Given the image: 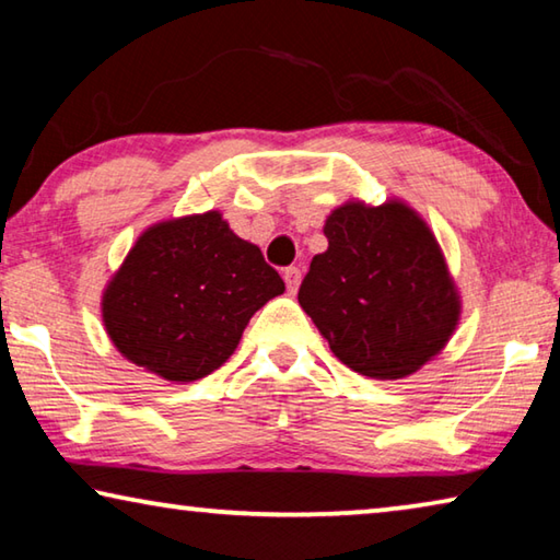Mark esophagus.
<instances>
[{
  "label": "esophagus",
  "instance_id": "obj_1",
  "mask_svg": "<svg viewBox=\"0 0 560 560\" xmlns=\"http://www.w3.org/2000/svg\"><path fill=\"white\" fill-rule=\"evenodd\" d=\"M283 281H287V289H289L291 293H296L299 283H301V269H299V267L283 269Z\"/></svg>",
  "mask_w": 560,
  "mask_h": 560
}]
</instances>
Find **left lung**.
<instances>
[{"label":"left lung","instance_id":"8db88e82","mask_svg":"<svg viewBox=\"0 0 560 560\" xmlns=\"http://www.w3.org/2000/svg\"><path fill=\"white\" fill-rule=\"evenodd\" d=\"M328 249L299 303L340 363L397 381L434 358L459 320V296L430 226L402 202H348L326 220Z\"/></svg>","mask_w":560,"mask_h":560}]
</instances>
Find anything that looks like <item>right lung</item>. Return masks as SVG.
<instances>
[{
	"label": "right lung",
	"mask_w": 560,
	"mask_h": 560,
	"mask_svg": "<svg viewBox=\"0 0 560 560\" xmlns=\"http://www.w3.org/2000/svg\"><path fill=\"white\" fill-rule=\"evenodd\" d=\"M279 293L283 281L259 246L205 212L140 234L103 293V324L132 363L189 383L217 371Z\"/></svg>",
	"instance_id": "obj_1"
}]
</instances>
